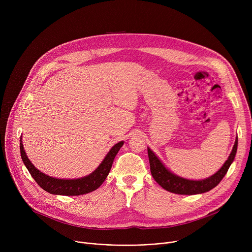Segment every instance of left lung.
Masks as SVG:
<instances>
[{
  "mask_svg": "<svg viewBox=\"0 0 252 252\" xmlns=\"http://www.w3.org/2000/svg\"><path fill=\"white\" fill-rule=\"evenodd\" d=\"M237 151V137L235 139V143L231 151L228 159L224 162L222 167L213 175L208 178L202 179V181H189L183 177H179L173 173H171L158 158V157L153 153L151 149H148L151 172L155 181L165 190L170 191L176 194H198L209 191L213 188L217 187L221 179L226 174L230 164L232 163Z\"/></svg>",
  "mask_w": 252,
  "mask_h": 252,
  "instance_id": "1",
  "label": "left lung"
}]
</instances>
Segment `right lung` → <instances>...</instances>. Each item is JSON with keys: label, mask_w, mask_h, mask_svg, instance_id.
Returning a JSON list of instances; mask_svg holds the SVG:
<instances>
[{"label": "right lung", "mask_w": 252, "mask_h": 252, "mask_svg": "<svg viewBox=\"0 0 252 252\" xmlns=\"http://www.w3.org/2000/svg\"><path fill=\"white\" fill-rule=\"evenodd\" d=\"M123 145L124 141H120L119 143H117V145L114 146L113 149L110 151V153L106 155V157L99 164V166L93 173L78 179H59L46 175L45 173L38 170L32 164L24 151L22 137L20 139V151L23 162L25 163L29 172L31 173L35 183H37L44 190L52 194L82 195L94 191L101 186L107 174L110 173L114 159L117 154L119 153L120 149L123 147Z\"/></svg>", "instance_id": "obj_1"}]
</instances>
